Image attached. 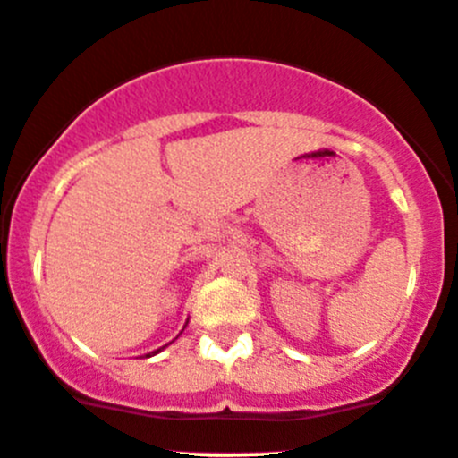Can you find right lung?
I'll use <instances>...</instances> for the list:
<instances>
[{"instance_id": "obj_1", "label": "right lung", "mask_w": 458, "mask_h": 458, "mask_svg": "<svg viewBox=\"0 0 458 458\" xmlns=\"http://www.w3.org/2000/svg\"><path fill=\"white\" fill-rule=\"evenodd\" d=\"M164 349V347H162ZM157 352H159V349H157ZM157 352H152V353H157Z\"/></svg>"}]
</instances>
